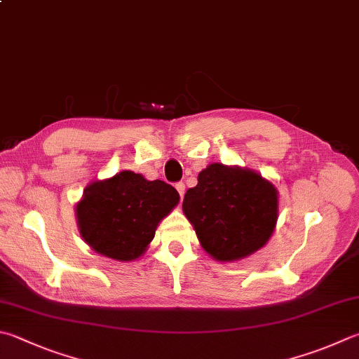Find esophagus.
<instances>
[{
	"label": "esophagus",
	"mask_w": 359,
	"mask_h": 359,
	"mask_svg": "<svg viewBox=\"0 0 359 359\" xmlns=\"http://www.w3.org/2000/svg\"><path fill=\"white\" fill-rule=\"evenodd\" d=\"M175 187H177V191H178V194L181 195H184V191H186V186H184V182H177V184H175Z\"/></svg>",
	"instance_id": "1"
}]
</instances>
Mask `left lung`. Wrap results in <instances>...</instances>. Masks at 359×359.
<instances>
[{
  "label": "left lung",
  "mask_w": 359,
  "mask_h": 359,
  "mask_svg": "<svg viewBox=\"0 0 359 359\" xmlns=\"http://www.w3.org/2000/svg\"><path fill=\"white\" fill-rule=\"evenodd\" d=\"M182 211L215 261L247 258L266 245L278 219V192L248 168L209 164L189 189Z\"/></svg>",
  "instance_id": "left-lung-1"
}]
</instances>
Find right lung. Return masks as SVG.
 I'll use <instances>...</instances> for the list:
<instances>
[{"instance_id":"1","label":"right lung","mask_w":359,"mask_h":359,"mask_svg":"<svg viewBox=\"0 0 359 359\" xmlns=\"http://www.w3.org/2000/svg\"><path fill=\"white\" fill-rule=\"evenodd\" d=\"M180 194L161 180L123 170L93 181L76 205L79 233L93 252L116 261H134L145 253L159 222L178 205Z\"/></svg>"}]
</instances>
